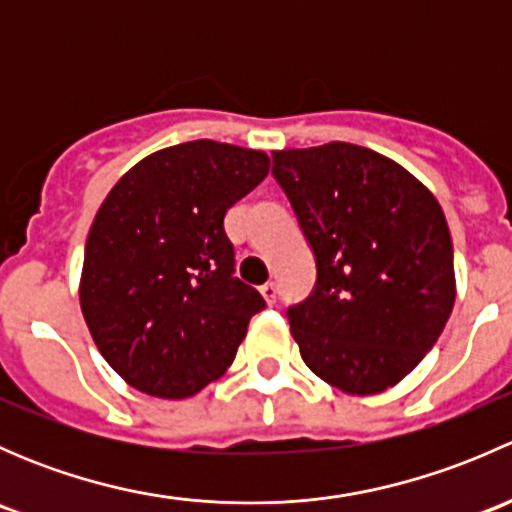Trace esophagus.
<instances>
[{
  "instance_id": "1",
  "label": "esophagus",
  "mask_w": 512,
  "mask_h": 512,
  "mask_svg": "<svg viewBox=\"0 0 512 512\" xmlns=\"http://www.w3.org/2000/svg\"><path fill=\"white\" fill-rule=\"evenodd\" d=\"M260 292H262V297L267 299V304H275V299H277V285H275V282H265V285L260 287Z\"/></svg>"
}]
</instances>
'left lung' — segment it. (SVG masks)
<instances>
[{
	"instance_id": "1",
	"label": "left lung",
	"mask_w": 512,
	"mask_h": 512,
	"mask_svg": "<svg viewBox=\"0 0 512 512\" xmlns=\"http://www.w3.org/2000/svg\"><path fill=\"white\" fill-rule=\"evenodd\" d=\"M317 260L287 309L304 364L347 394L399 384L441 337L453 302V242L431 190L381 153L334 141L272 153Z\"/></svg>"
}]
</instances>
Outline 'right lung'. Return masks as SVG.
Returning <instances> with one entry per match:
<instances>
[{
	"instance_id": "add662e5",
	"label": "right lung",
	"mask_w": 512,
	"mask_h": 512,
	"mask_svg": "<svg viewBox=\"0 0 512 512\" xmlns=\"http://www.w3.org/2000/svg\"><path fill=\"white\" fill-rule=\"evenodd\" d=\"M267 170L262 151L180 143L133 165L98 208L81 312L98 352L133 389L188 399L232 364L265 299L235 277L223 223Z\"/></svg>"
}]
</instances>
